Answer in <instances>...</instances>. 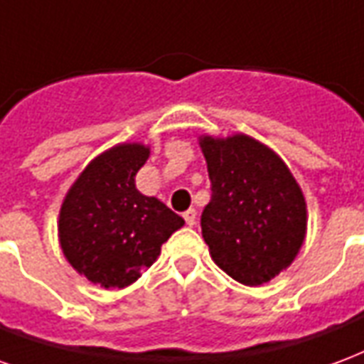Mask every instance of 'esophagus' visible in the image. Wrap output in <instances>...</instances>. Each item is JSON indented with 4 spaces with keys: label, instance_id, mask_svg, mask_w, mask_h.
I'll return each instance as SVG.
<instances>
[{
    "label": "esophagus",
    "instance_id": "1",
    "mask_svg": "<svg viewBox=\"0 0 364 364\" xmlns=\"http://www.w3.org/2000/svg\"><path fill=\"white\" fill-rule=\"evenodd\" d=\"M184 221H186V225H190V227H193V225H196V209H188V211H186Z\"/></svg>",
    "mask_w": 364,
    "mask_h": 364
}]
</instances>
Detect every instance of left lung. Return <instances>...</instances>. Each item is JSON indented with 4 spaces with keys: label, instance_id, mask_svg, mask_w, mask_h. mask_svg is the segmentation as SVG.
I'll use <instances>...</instances> for the list:
<instances>
[{
    "label": "left lung",
    "instance_id": "obj_1",
    "mask_svg": "<svg viewBox=\"0 0 364 364\" xmlns=\"http://www.w3.org/2000/svg\"><path fill=\"white\" fill-rule=\"evenodd\" d=\"M211 180L201 213L209 254L232 279L258 287L287 269L306 237V201L285 161L246 134L200 135Z\"/></svg>",
    "mask_w": 364,
    "mask_h": 364
}]
</instances>
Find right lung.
Instances as JSON below:
<instances>
[{"mask_svg":"<svg viewBox=\"0 0 364 364\" xmlns=\"http://www.w3.org/2000/svg\"><path fill=\"white\" fill-rule=\"evenodd\" d=\"M151 149L118 143L95 156L63 198L58 238L79 275L105 289L132 285L151 267L184 219L135 188Z\"/></svg>","mask_w":364,"mask_h":364,"instance_id":"right-lung-1","label":"right lung"}]
</instances>
